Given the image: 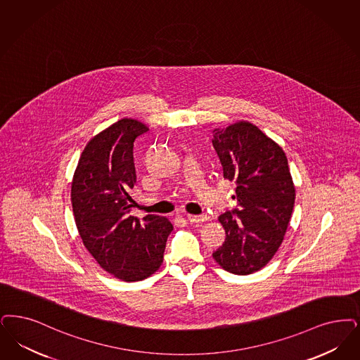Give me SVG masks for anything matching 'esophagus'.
<instances>
[{
	"mask_svg": "<svg viewBox=\"0 0 360 360\" xmlns=\"http://www.w3.org/2000/svg\"><path fill=\"white\" fill-rule=\"evenodd\" d=\"M207 219L206 216H193V214H187V221L190 224H202Z\"/></svg>",
	"mask_w": 360,
	"mask_h": 360,
	"instance_id": "obj_1",
	"label": "esophagus"
}]
</instances>
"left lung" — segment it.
Listing matches in <instances>:
<instances>
[{
	"label": "left lung",
	"mask_w": 360,
	"mask_h": 360,
	"mask_svg": "<svg viewBox=\"0 0 360 360\" xmlns=\"http://www.w3.org/2000/svg\"><path fill=\"white\" fill-rule=\"evenodd\" d=\"M224 178L236 184L237 206L218 217L226 238L213 253L228 272L264 268L284 240L295 205V186L283 148L248 122L213 131Z\"/></svg>",
	"instance_id": "left-lung-1"
}]
</instances>
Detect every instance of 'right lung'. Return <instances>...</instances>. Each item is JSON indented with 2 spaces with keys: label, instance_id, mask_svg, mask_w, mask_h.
Listing matches in <instances>:
<instances>
[{
  "label": "right lung",
  "instance_id": "obj_1",
  "mask_svg": "<svg viewBox=\"0 0 360 360\" xmlns=\"http://www.w3.org/2000/svg\"><path fill=\"white\" fill-rule=\"evenodd\" d=\"M147 131L138 120H117L88 142L73 175V216L83 244L104 271L123 281L158 271L173 231L166 217L129 216L134 142Z\"/></svg>",
  "mask_w": 360,
  "mask_h": 360
}]
</instances>
